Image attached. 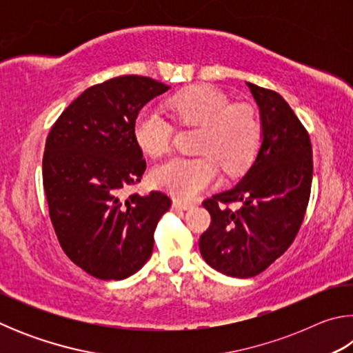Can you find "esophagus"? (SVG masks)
I'll use <instances>...</instances> for the list:
<instances>
[{"instance_id":"esophagus-1","label":"esophagus","mask_w":353,"mask_h":353,"mask_svg":"<svg viewBox=\"0 0 353 353\" xmlns=\"http://www.w3.org/2000/svg\"><path fill=\"white\" fill-rule=\"evenodd\" d=\"M172 207L179 208V210H188V208L193 207V204H191V202H187V201L174 199V201H172Z\"/></svg>"}]
</instances>
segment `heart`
<instances>
[{
    "instance_id": "obj_1",
    "label": "heart",
    "mask_w": 353,
    "mask_h": 353,
    "mask_svg": "<svg viewBox=\"0 0 353 353\" xmlns=\"http://www.w3.org/2000/svg\"><path fill=\"white\" fill-rule=\"evenodd\" d=\"M170 112L183 126H201L198 157H174L155 166L154 185L176 199L191 201L219 179V164L236 172L250 163L259 148L260 123L248 104H230L212 85H193L168 99ZM134 139L143 152L159 157L170 151L174 129L162 113L143 109L134 121Z\"/></svg>"
}]
</instances>
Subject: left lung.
I'll return each instance as SVG.
<instances>
[{"instance_id": "obj_1", "label": "left lung", "mask_w": 353, "mask_h": 353, "mask_svg": "<svg viewBox=\"0 0 353 353\" xmlns=\"http://www.w3.org/2000/svg\"><path fill=\"white\" fill-rule=\"evenodd\" d=\"M260 109L261 145L234 188L204 201L212 224L199 250L213 270L254 277L294 241L305 216L313 179L310 137L279 93L246 82ZM240 201L242 208L225 205Z\"/></svg>"}]
</instances>
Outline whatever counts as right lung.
I'll return each instance as SVG.
<instances>
[{
	"label": "right lung",
	"mask_w": 353,
	"mask_h": 353,
	"mask_svg": "<svg viewBox=\"0 0 353 353\" xmlns=\"http://www.w3.org/2000/svg\"><path fill=\"white\" fill-rule=\"evenodd\" d=\"M170 85L119 76L87 88L51 128L43 188L57 240L70 260L101 280H123L149 260L154 230L171 199L162 191L124 196L146 170L134 121Z\"/></svg>",
	"instance_id": "add662e5"
}]
</instances>
